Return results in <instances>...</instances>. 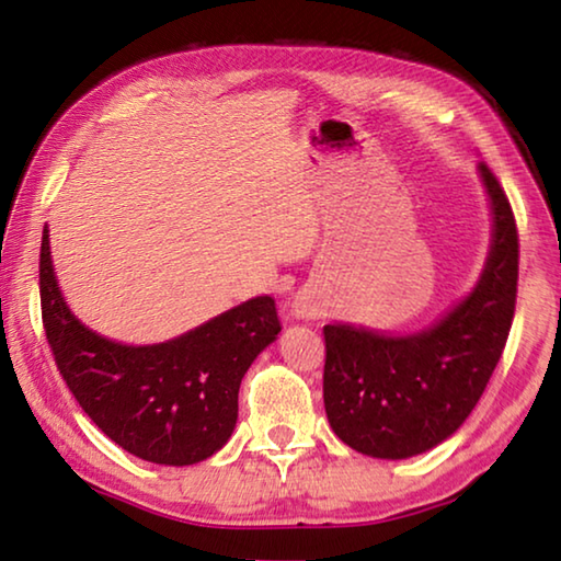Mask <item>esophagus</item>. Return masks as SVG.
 <instances>
[{"instance_id":"1","label":"esophagus","mask_w":561,"mask_h":561,"mask_svg":"<svg viewBox=\"0 0 561 561\" xmlns=\"http://www.w3.org/2000/svg\"><path fill=\"white\" fill-rule=\"evenodd\" d=\"M294 311H297V317H304V314H307V309H304V307H294Z\"/></svg>"}]
</instances>
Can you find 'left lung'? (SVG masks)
Here are the masks:
<instances>
[{
	"instance_id": "8db88e82",
	"label": "left lung",
	"mask_w": 561,
	"mask_h": 561,
	"mask_svg": "<svg viewBox=\"0 0 561 561\" xmlns=\"http://www.w3.org/2000/svg\"><path fill=\"white\" fill-rule=\"evenodd\" d=\"M492 207V244L480 282L438 324L386 336L324 327V405L331 428L371 458L425 453L460 428L495 371L517 301L519 237L505 190L478 165Z\"/></svg>"
}]
</instances>
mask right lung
<instances>
[{"label": "right lung", "instance_id": "add662e5", "mask_svg": "<svg viewBox=\"0 0 561 561\" xmlns=\"http://www.w3.org/2000/svg\"><path fill=\"white\" fill-rule=\"evenodd\" d=\"M39 291L56 368L83 413L123 450L158 465L201 462L230 440L242 376L282 331L274 299L254 297L165 344L99 336L66 307L46 227Z\"/></svg>", "mask_w": 561, "mask_h": 561}]
</instances>
